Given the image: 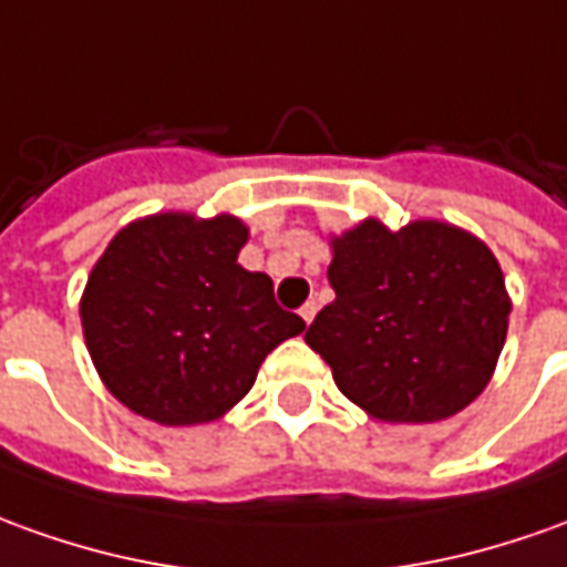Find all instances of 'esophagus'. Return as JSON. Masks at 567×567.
Returning <instances> with one entry per match:
<instances>
[{
  "instance_id": "34e87169",
  "label": "esophagus",
  "mask_w": 567,
  "mask_h": 567,
  "mask_svg": "<svg viewBox=\"0 0 567 567\" xmlns=\"http://www.w3.org/2000/svg\"><path fill=\"white\" fill-rule=\"evenodd\" d=\"M299 315H302V321L311 323L315 321V315H318V302H306V306L299 308Z\"/></svg>"
}]
</instances>
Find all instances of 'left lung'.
Wrapping results in <instances>:
<instances>
[{"instance_id": "left-lung-1", "label": "left lung", "mask_w": 567, "mask_h": 567, "mask_svg": "<svg viewBox=\"0 0 567 567\" xmlns=\"http://www.w3.org/2000/svg\"><path fill=\"white\" fill-rule=\"evenodd\" d=\"M336 299L306 342L339 392L382 423L447 420L485 392L509 330V292L475 234L420 218H380L330 240Z\"/></svg>"}]
</instances>
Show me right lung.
Segmentation results:
<instances>
[{
    "mask_svg": "<svg viewBox=\"0 0 567 567\" xmlns=\"http://www.w3.org/2000/svg\"><path fill=\"white\" fill-rule=\"evenodd\" d=\"M249 228L221 213H157L113 237L80 302L82 336L116 401L159 425L213 423L306 321L237 265Z\"/></svg>",
    "mask_w": 567,
    "mask_h": 567,
    "instance_id": "right-lung-1",
    "label": "right lung"
}]
</instances>
